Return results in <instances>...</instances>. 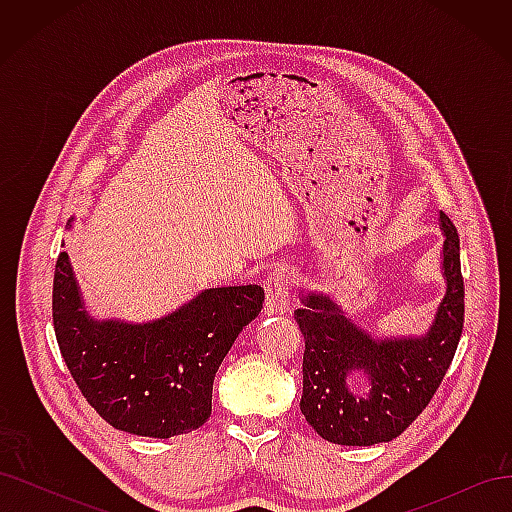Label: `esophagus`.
Returning a JSON list of instances; mask_svg holds the SVG:
<instances>
[{
  "label": "esophagus",
  "instance_id": "34e87169",
  "mask_svg": "<svg viewBox=\"0 0 512 512\" xmlns=\"http://www.w3.org/2000/svg\"><path fill=\"white\" fill-rule=\"evenodd\" d=\"M265 312L267 314H284L288 309L290 297V277L284 271H273L265 284Z\"/></svg>",
  "mask_w": 512,
  "mask_h": 512
}]
</instances>
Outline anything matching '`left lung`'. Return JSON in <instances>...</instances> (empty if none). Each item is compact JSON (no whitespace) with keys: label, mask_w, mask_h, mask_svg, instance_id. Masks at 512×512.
<instances>
[{"label":"left lung","mask_w":512,"mask_h":512,"mask_svg":"<svg viewBox=\"0 0 512 512\" xmlns=\"http://www.w3.org/2000/svg\"><path fill=\"white\" fill-rule=\"evenodd\" d=\"M444 297L421 335H371L333 294L301 290L294 312L305 337L301 412L318 436L374 446L404 433L451 367L463 329L457 228L440 211Z\"/></svg>","instance_id":"left-lung-1"}]
</instances>
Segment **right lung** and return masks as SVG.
Listing matches in <instances>:
<instances>
[{"label":"right lung","instance_id":"1","mask_svg":"<svg viewBox=\"0 0 512 512\" xmlns=\"http://www.w3.org/2000/svg\"><path fill=\"white\" fill-rule=\"evenodd\" d=\"M262 301L256 284L222 286L200 290L156 320L96 318L61 252L53 324L74 382L106 423L134 436L173 438L207 423L215 371Z\"/></svg>","mask_w":512,"mask_h":512}]
</instances>
